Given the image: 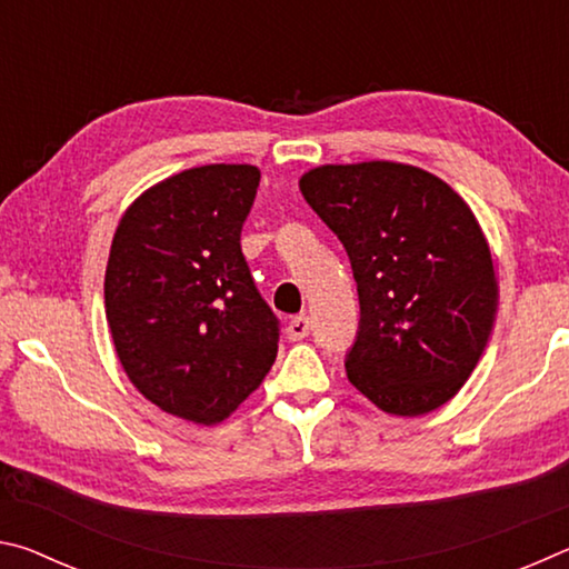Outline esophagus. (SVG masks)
Segmentation results:
<instances>
[{"label":"esophagus","instance_id":"obj_1","mask_svg":"<svg viewBox=\"0 0 569 569\" xmlns=\"http://www.w3.org/2000/svg\"><path fill=\"white\" fill-rule=\"evenodd\" d=\"M311 331V321H308V316H293L291 321L286 326V336L288 341H301Z\"/></svg>","mask_w":569,"mask_h":569}]
</instances>
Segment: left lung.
Listing matches in <instances>:
<instances>
[{"instance_id": "1", "label": "left lung", "mask_w": 569, "mask_h": 569, "mask_svg": "<svg viewBox=\"0 0 569 569\" xmlns=\"http://www.w3.org/2000/svg\"><path fill=\"white\" fill-rule=\"evenodd\" d=\"M346 248L361 321L346 377L381 411L421 417L465 387L497 316V278L471 208L403 162L321 166L298 180Z\"/></svg>"}]
</instances>
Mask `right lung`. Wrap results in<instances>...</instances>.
<instances>
[{
  "instance_id": "right-lung-1",
  "label": "right lung",
  "mask_w": 569,
  "mask_h": 569,
  "mask_svg": "<svg viewBox=\"0 0 569 569\" xmlns=\"http://www.w3.org/2000/svg\"><path fill=\"white\" fill-rule=\"evenodd\" d=\"M261 170L200 166L142 192L114 230L104 313L142 397L192 423L228 419L278 353V319L240 250Z\"/></svg>"
}]
</instances>
